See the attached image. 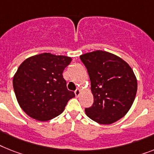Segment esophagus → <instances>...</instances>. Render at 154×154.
I'll list each match as a JSON object with an SVG mask.
<instances>
[{"instance_id":"34e87169","label":"esophagus","mask_w":154,"mask_h":154,"mask_svg":"<svg viewBox=\"0 0 154 154\" xmlns=\"http://www.w3.org/2000/svg\"><path fill=\"white\" fill-rule=\"evenodd\" d=\"M80 94H81V90H80L79 88L76 89V91H75V94L76 97H78L79 96V95H80Z\"/></svg>"}]
</instances>
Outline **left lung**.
<instances>
[{
	"label": "left lung",
	"instance_id": "obj_1",
	"mask_svg": "<svg viewBox=\"0 0 154 154\" xmlns=\"http://www.w3.org/2000/svg\"><path fill=\"white\" fill-rule=\"evenodd\" d=\"M91 82L94 103L85 109L89 118L113 124L127 114L136 96L138 83L130 65L118 56L97 50L80 56Z\"/></svg>",
	"mask_w": 154,
	"mask_h": 154
}]
</instances>
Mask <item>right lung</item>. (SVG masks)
<instances>
[{"label": "right lung", "mask_w": 154, "mask_h": 154, "mask_svg": "<svg viewBox=\"0 0 154 154\" xmlns=\"http://www.w3.org/2000/svg\"><path fill=\"white\" fill-rule=\"evenodd\" d=\"M72 61L66 56L44 53L28 57L13 77V88L20 108L29 116L48 121L61 114L74 92L68 91L63 77Z\"/></svg>", "instance_id": "1"}]
</instances>
